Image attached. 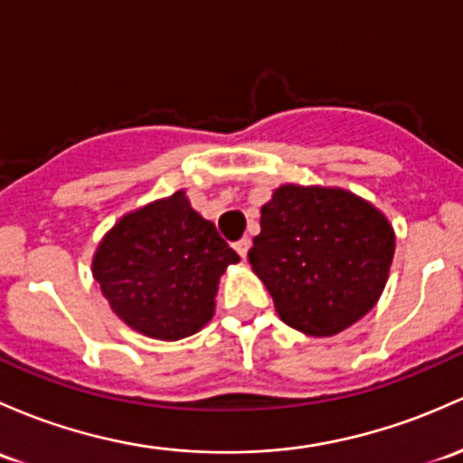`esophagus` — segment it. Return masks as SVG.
Wrapping results in <instances>:
<instances>
[{"mask_svg": "<svg viewBox=\"0 0 463 463\" xmlns=\"http://www.w3.org/2000/svg\"><path fill=\"white\" fill-rule=\"evenodd\" d=\"M235 250L240 252L241 260H246V257H248V250H250V240H248V237H244V240L235 241Z\"/></svg>", "mask_w": 463, "mask_h": 463, "instance_id": "esophagus-1", "label": "esophagus"}]
</instances>
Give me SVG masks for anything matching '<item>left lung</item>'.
Masks as SVG:
<instances>
[{"label":"left lung","instance_id":"1","mask_svg":"<svg viewBox=\"0 0 463 463\" xmlns=\"http://www.w3.org/2000/svg\"><path fill=\"white\" fill-rule=\"evenodd\" d=\"M392 255V223L371 202L344 188L284 184L261 206L248 261L284 324L333 337L374 308Z\"/></svg>","mask_w":463,"mask_h":463}]
</instances>
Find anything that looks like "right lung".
<instances>
[{"mask_svg": "<svg viewBox=\"0 0 463 463\" xmlns=\"http://www.w3.org/2000/svg\"><path fill=\"white\" fill-rule=\"evenodd\" d=\"M237 261L215 223L177 191L119 217L92 255V277L126 326L177 342L213 319L219 277Z\"/></svg>", "mask_w": 463, "mask_h": 463, "instance_id": "right-lung-1", "label": "right lung"}]
</instances>
